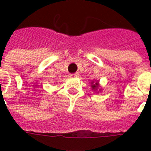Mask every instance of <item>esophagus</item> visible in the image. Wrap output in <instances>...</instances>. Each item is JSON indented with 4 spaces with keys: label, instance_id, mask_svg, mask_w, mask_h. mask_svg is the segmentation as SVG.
Here are the masks:
<instances>
[{
    "label": "esophagus",
    "instance_id": "1",
    "mask_svg": "<svg viewBox=\"0 0 151 151\" xmlns=\"http://www.w3.org/2000/svg\"><path fill=\"white\" fill-rule=\"evenodd\" d=\"M70 77H78V73H71V74H69Z\"/></svg>",
    "mask_w": 151,
    "mask_h": 151
}]
</instances>
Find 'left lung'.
<instances>
[{"label": "left lung", "mask_w": 151, "mask_h": 151, "mask_svg": "<svg viewBox=\"0 0 151 151\" xmlns=\"http://www.w3.org/2000/svg\"><path fill=\"white\" fill-rule=\"evenodd\" d=\"M91 84H92V85H91L92 89H93V90H96V88H97V85H98V83H97V82H96V83H94V82H92Z\"/></svg>", "instance_id": "8db88e82"}]
</instances>
